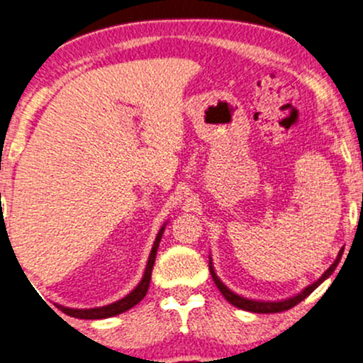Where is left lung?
Segmentation results:
<instances>
[{
    "label": "left lung",
    "instance_id": "8db88e82",
    "mask_svg": "<svg viewBox=\"0 0 363 363\" xmlns=\"http://www.w3.org/2000/svg\"><path fill=\"white\" fill-rule=\"evenodd\" d=\"M342 252H344V247L339 251L337 258L334 259V263H332V265L328 267V269L325 270L323 274H321L320 279L314 281V283H311L309 286H306L302 291H298V294H296V295H291V296H288V298H281V300L247 298V296H242V295L235 294V291H232L228 286H226L225 283H223L221 279H219L218 274H216L214 263H212V256L211 255H208V270H211V276H212V279H214L216 286L219 288V291H221L223 296H225V298L228 300V302L232 303V306L239 307V309H242V311H250V313H259V314L281 313V311H288V309H291V307H294V306H296V303H298V302H302V300L306 298V296H309L311 294H313V291L316 290V288L320 286V284L323 283V281H327L328 277H330L332 274H334L335 267L339 265L340 256H342Z\"/></svg>",
    "mask_w": 363,
    "mask_h": 363
}]
</instances>
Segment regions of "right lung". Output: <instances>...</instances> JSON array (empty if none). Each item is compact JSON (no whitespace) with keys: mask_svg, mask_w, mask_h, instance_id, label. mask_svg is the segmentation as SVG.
Listing matches in <instances>:
<instances>
[{"mask_svg":"<svg viewBox=\"0 0 363 363\" xmlns=\"http://www.w3.org/2000/svg\"><path fill=\"white\" fill-rule=\"evenodd\" d=\"M168 223V221H167ZM167 223H163V226L160 228L158 235H156L155 244H152L151 252H149V258H147V265H145L144 270V276H142L140 283L133 288L126 296L123 298L116 300V302L107 303V306H101V307H89V309H75V307H65V306H57L65 314L73 318H80V320H105V318H112L117 316V314H123L126 313L128 309H131L133 306H137L145 295H147L149 290V283H151V274H152V267H155V259H156V252H158L160 242H161V237H163L164 232V226Z\"/></svg>","mask_w":363,"mask_h":363,"instance_id":"add662e5","label":"right lung"}]
</instances>
